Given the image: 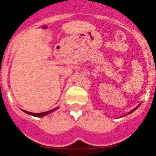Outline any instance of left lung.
Listing matches in <instances>:
<instances>
[{
  "mask_svg": "<svg viewBox=\"0 0 156 156\" xmlns=\"http://www.w3.org/2000/svg\"><path fill=\"white\" fill-rule=\"evenodd\" d=\"M140 105H139V106H137V107H136V108H133V110H132V111L129 112H128V113H127V114H126V115H129V114H130V113H132V112H133V111H135V110H136V108H137L138 107H139V106H140Z\"/></svg>",
  "mask_w": 156,
  "mask_h": 156,
  "instance_id": "left-lung-1",
  "label": "left lung"
}]
</instances>
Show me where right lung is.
Instances as JSON below:
<instances>
[{"instance_id":"add662e5","label":"right lung","mask_w":156,"mask_h":156,"mask_svg":"<svg viewBox=\"0 0 156 156\" xmlns=\"http://www.w3.org/2000/svg\"><path fill=\"white\" fill-rule=\"evenodd\" d=\"M58 107L53 108V109H51L50 110V111H48V112H41V113H33V112H27V111H25V110H23L24 112L27 113V114L29 115H33V116H35V117H43V116H45L47 115L50 114V113L53 112V111H55L56 109H57Z\"/></svg>"}]
</instances>
